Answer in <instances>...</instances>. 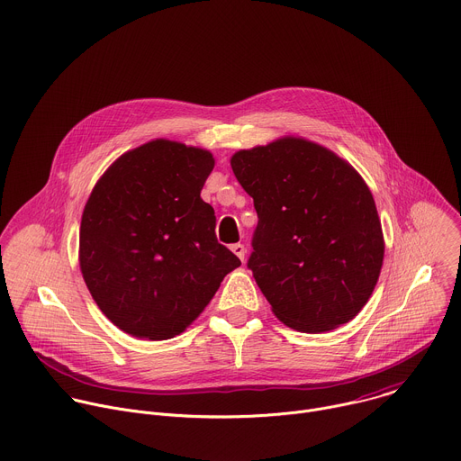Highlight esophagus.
<instances>
[{"label": "esophagus", "instance_id": "obj_1", "mask_svg": "<svg viewBox=\"0 0 461 461\" xmlns=\"http://www.w3.org/2000/svg\"><path fill=\"white\" fill-rule=\"evenodd\" d=\"M231 251L244 262V255H246V248H244V244H240V242H237V244H231Z\"/></svg>", "mask_w": 461, "mask_h": 461}]
</instances>
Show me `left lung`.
Segmentation results:
<instances>
[{
  "instance_id": "obj_1",
  "label": "left lung",
  "mask_w": 461,
  "mask_h": 461,
  "mask_svg": "<svg viewBox=\"0 0 461 461\" xmlns=\"http://www.w3.org/2000/svg\"><path fill=\"white\" fill-rule=\"evenodd\" d=\"M230 164L258 217L248 268L276 317L306 334L354 319L377 285L384 255L363 176L301 137L240 149Z\"/></svg>"
}]
</instances>
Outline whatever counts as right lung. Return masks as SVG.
Listing matches in <instances>:
<instances>
[{
	"label": "right lung",
	"mask_w": 461,
	"mask_h": 461,
	"mask_svg": "<svg viewBox=\"0 0 461 461\" xmlns=\"http://www.w3.org/2000/svg\"><path fill=\"white\" fill-rule=\"evenodd\" d=\"M208 149L157 139L118 157L93 187L80 224V270L104 315L149 341L182 334L240 260L215 235L201 199Z\"/></svg>",
	"instance_id": "obj_1"
}]
</instances>
